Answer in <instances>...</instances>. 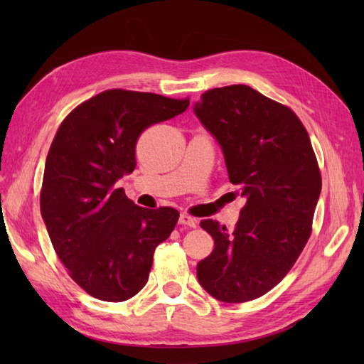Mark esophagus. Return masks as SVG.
<instances>
[{"label":"esophagus","mask_w":364,"mask_h":364,"mask_svg":"<svg viewBox=\"0 0 364 364\" xmlns=\"http://www.w3.org/2000/svg\"><path fill=\"white\" fill-rule=\"evenodd\" d=\"M178 223L180 225H186L191 228H196L197 227V219L196 218H191L189 214H181L180 219H178Z\"/></svg>","instance_id":"obj_1"}]
</instances>
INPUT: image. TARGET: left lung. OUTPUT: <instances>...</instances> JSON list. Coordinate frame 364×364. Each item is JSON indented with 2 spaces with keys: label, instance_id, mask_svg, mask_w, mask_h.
<instances>
[{
  "label": "left lung",
  "instance_id": "obj_1",
  "mask_svg": "<svg viewBox=\"0 0 364 364\" xmlns=\"http://www.w3.org/2000/svg\"><path fill=\"white\" fill-rule=\"evenodd\" d=\"M194 114L245 198L233 233L200 222L214 250L197 264L198 283L227 304L258 299L283 280L311 235L322 181L310 136L289 107L244 84L205 92Z\"/></svg>",
  "mask_w": 364,
  "mask_h": 364
}]
</instances>
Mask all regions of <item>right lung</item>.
I'll use <instances>...</instances> for the list:
<instances>
[{
  "mask_svg": "<svg viewBox=\"0 0 364 364\" xmlns=\"http://www.w3.org/2000/svg\"><path fill=\"white\" fill-rule=\"evenodd\" d=\"M189 100L106 90L67 115L45 162L41 213L70 277L92 297L128 300L141 291L154 249L180 213L146 210L117 188L136 167L139 134L188 109Z\"/></svg>",
  "mask_w": 364,
  "mask_h": 364,
  "instance_id": "obj_1",
  "label": "right lung"
}]
</instances>
